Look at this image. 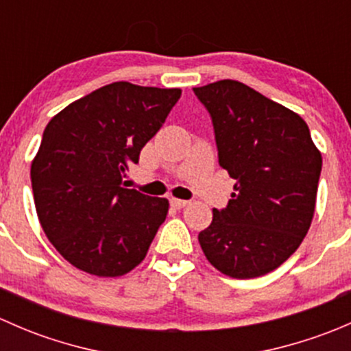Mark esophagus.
<instances>
[{
  "label": "esophagus",
  "instance_id": "34e87169",
  "mask_svg": "<svg viewBox=\"0 0 351 351\" xmlns=\"http://www.w3.org/2000/svg\"><path fill=\"white\" fill-rule=\"evenodd\" d=\"M169 204H171V207H175V208H183L189 205V202L182 200V198H171V200H169Z\"/></svg>",
  "mask_w": 351,
  "mask_h": 351
}]
</instances>
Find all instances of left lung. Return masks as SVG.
Wrapping results in <instances>:
<instances>
[{
    "label": "left lung",
    "mask_w": 351,
    "mask_h": 351,
    "mask_svg": "<svg viewBox=\"0 0 351 351\" xmlns=\"http://www.w3.org/2000/svg\"><path fill=\"white\" fill-rule=\"evenodd\" d=\"M212 117L219 165L236 180L228 207L198 234L212 267L232 278L289 260L314 217L319 149L302 117L234 80L193 88Z\"/></svg>",
    "instance_id": "obj_1"
}]
</instances>
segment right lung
Instances as JSON below:
<instances>
[{"mask_svg": "<svg viewBox=\"0 0 351 351\" xmlns=\"http://www.w3.org/2000/svg\"><path fill=\"white\" fill-rule=\"evenodd\" d=\"M178 88L117 81L54 115L32 161L35 208L52 246L77 270L122 277L146 258L169 202L122 186L165 123Z\"/></svg>", "mask_w": 351, "mask_h": 351, "instance_id": "1", "label": "right lung"}]
</instances>
